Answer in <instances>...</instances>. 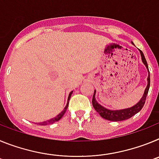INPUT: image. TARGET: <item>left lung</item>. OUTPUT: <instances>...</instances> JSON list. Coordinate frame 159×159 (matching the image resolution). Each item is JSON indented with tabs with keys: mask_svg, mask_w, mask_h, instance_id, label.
Instances as JSON below:
<instances>
[{
	"mask_svg": "<svg viewBox=\"0 0 159 159\" xmlns=\"http://www.w3.org/2000/svg\"><path fill=\"white\" fill-rule=\"evenodd\" d=\"M140 54H141L142 57V61L144 64V65L146 66V67L147 68V71H148V77H147V86L145 89V92L143 94V97L141 98L139 102H137V104H135L134 106L131 107L130 108H126V109H123V110H116V111H112L109 110V109H107V108L103 107L102 106H101L99 103H98V102L95 99V91L94 92L93 98H92V105H93V107L95 108V110L99 114V116L102 118L105 119H107V120H110V121H123V120H126V119H128L130 118H131L132 116H134L135 114H137L138 112H139L142 110L143 105L145 103L146 99H147V95L148 94L149 88H150V83H151V79H150V71L148 69V64L147 63V60H146L145 57L143 55V52L141 50H139Z\"/></svg>",
	"mask_w": 159,
	"mask_h": 159,
	"instance_id": "1",
	"label": "left lung"
}]
</instances>
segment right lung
Here are the masks:
<instances>
[{"label":"right lung","instance_id":"1","mask_svg":"<svg viewBox=\"0 0 159 159\" xmlns=\"http://www.w3.org/2000/svg\"><path fill=\"white\" fill-rule=\"evenodd\" d=\"M71 94H72V92H70L69 95H68V99H67V105H66V107H64V110H63L62 111L60 112V113L59 114L58 116H56V117L53 118V119H49V120H48V121L42 122V123H39V125H41V126H43V125H44V126H45V125L52 124V123H55V122H57V121H58V120H60V119L63 117V116H64V113H65V112H66V110H67V106H68V100H69L70 98H71Z\"/></svg>","mask_w":159,"mask_h":159}]
</instances>
